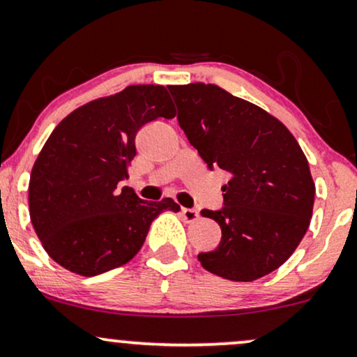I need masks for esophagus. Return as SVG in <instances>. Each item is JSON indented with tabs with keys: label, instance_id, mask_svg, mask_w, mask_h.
<instances>
[{
	"label": "esophagus",
	"instance_id": "1",
	"mask_svg": "<svg viewBox=\"0 0 357 357\" xmlns=\"http://www.w3.org/2000/svg\"><path fill=\"white\" fill-rule=\"evenodd\" d=\"M181 215L184 220H188V222H194L196 219H199V212L196 209H189V207H183Z\"/></svg>",
	"mask_w": 357,
	"mask_h": 357
}]
</instances>
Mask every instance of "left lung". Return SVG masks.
Returning a JSON list of instances; mask_svg holds the SVG:
<instances>
[{"instance_id":"1","label":"left lung","mask_w":357,"mask_h":357,"mask_svg":"<svg viewBox=\"0 0 357 357\" xmlns=\"http://www.w3.org/2000/svg\"><path fill=\"white\" fill-rule=\"evenodd\" d=\"M179 126L207 168L231 174L224 206L202 209L222 229L219 245L197 255L211 273L252 282L285 264L308 231L314 183L288 128L254 103L212 84L169 85Z\"/></svg>"}]
</instances>
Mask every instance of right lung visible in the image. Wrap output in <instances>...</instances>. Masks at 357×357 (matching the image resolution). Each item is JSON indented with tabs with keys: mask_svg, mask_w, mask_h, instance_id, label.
<instances>
[{
	"mask_svg": "<svg viewBox=\"0 0 357 357\" xmlns=\"http://www.w3.org/2000/svg\"><path fill=\"white\" fill-rule=\"evenodd\" d=\"M174 115L163 85H130L54 128L29 179L31 222L52 260L82 277L121 267L161 212L179 211L169 197L143 201L133 189H119L137 155L138 130Z\"/></svg>",
	"mask_w": 357,
	"mask_h": 357,
	"instance_id": "add662e5",
	"label": "right lung"
}]
</instances>
